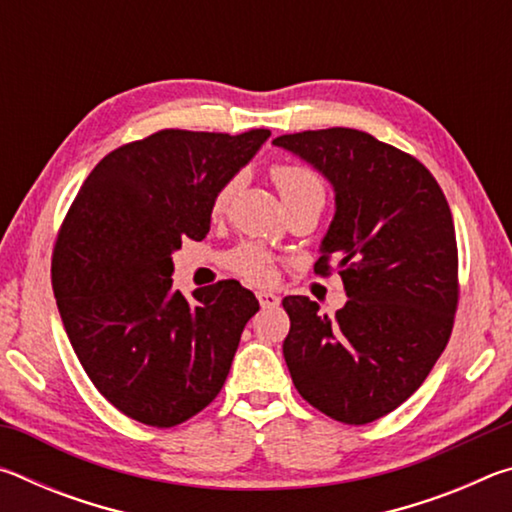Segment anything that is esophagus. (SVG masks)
<instances>
[{
    "label": "esophagus",
    "mask_w": 512,
    "mask_h": 512,
    "mask_svg": "<svg viewBox=\"0 0 512 512\" xmlns=\"http://www.w3.org/2000/svg\"><path fill=\"white\" fill-rule=\"evenodd\" d=\"M257 300H259V305H262L264 309L280 305V296H275V293H271V291H259L257 293Z\"/></svg>",
    "instance_id": "obj_1"
}]
</instances>
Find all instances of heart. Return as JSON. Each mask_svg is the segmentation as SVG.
Here are the masks:
<instances>
[{
  "instance_id": "1",
  "label": "heart",
  "mask_w": 512,
  "mask_h": 512,
  "mask_svg": "<svg viewBox=\"0 0 512 512\" xmlns=\"http://www.w3.org/2000/svg\"><path fill=\"white\" fill-rule=\"evenodd\" d=\"M271 178L287 203L296 201L300 196H307L311 192H323L316 173L296 162H273ZM235 189H237V178L225 180V183L216 189L210 203L212 216H221L225 212V207H228ZM225 266H228L235 275L244 277L246 282H253V284L271 282L275 273V259L268 255L264 248L253 246V244H241L235 250H230V253L225 255Z\"/></svg>"
}]
</instances>
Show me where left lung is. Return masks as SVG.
<instances>
[{"mask_svg":"<svg viewBox=\"0 0 512 512\" xmlns=\"http://www.w3.org/2000/svg\"><path fill=\"white\" fill-rule=\"evenodd\" d=\"M334 185L336 214L316 275L339 268L348 302L320 314L287 296L282 352L302 400L343 424H368L418 391L452 336L458 248L443 189L413 155L354 128L275 137Z\"/></svg>","mask_w":512,"mask_h":512,"instance_id":"obj_1","label":"left lung"}]
</instances>
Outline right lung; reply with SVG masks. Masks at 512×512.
<instances>
[{"instance_id": "add662e5", "label": "right lung", "mask_w": 512, "mask_h": 512, "mask_svg": "<svg viewBox=\"0 0 512 512\" xmlns=\"http://www.w3.org/2000/svg\"><path fill=\"white\" fill-rule=\"evenodd\" d=\"M271 131L164 128L110 151L60 223L51 287L94 388L128 418L167 429L225 384L259 302L237 280L173 291L171 253L210 232L216 189Z\"/></svg>"}]
</instances>
